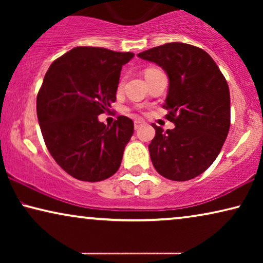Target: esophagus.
<instances>
[{"label":"esophagus","instance_id":"esophagus-1","mask_svg":"<svg viewBox=\"0 0 263 263\" xmlns=\"http://www.w3.org/2000/svg\"><path fill=\"white\" fill-rule=\"evenodd\" d=\"M143 125V122L142 121H135L134 122V128L138 130V129H140Z\"/></svg>","mask_w":263,"mask_h":263}]
</instances>
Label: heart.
Here are the masks:
<instances>
[{
	"instance_id": "b5f03b06",
	"label": "heart",
	"mask_w": 263,
	"mask_h": 263,
	"mask_svg": "<svg viewBox=\"0 0 263 263\" xmlns=\"http://www.w3.org/2000/svg\"><path fill=\"white\" fill-rule=\"evenodd\" d=\"M153 70H156V68H149V69H147V70H146V74H147V73H149V71H153ZM121 86H122V82L120 84V87H121Z\"/></svg>"
}]
</instances>
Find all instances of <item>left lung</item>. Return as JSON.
<instances>
[{
    "mask_svg": "<svg viewBox=\"0 0 263 263\" xmlns=\"http://www.w3.org/2000/svg\"><path fill=\"white\" fill-rule=\"evenodd\" d=\"M168 77L164 109L175 124L156 136L149 156L156 170L171 181H188L207 170L220 153L230 129V91L213 59L202 49L167 43L138 53Z\"/></svg>",
    "mask_w": 263,
    "mask_h": 263,
    "instance_id": "obj_1",
    "label": "left lung"
}]
</instances>
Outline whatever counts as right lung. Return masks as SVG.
<instances>
[{
	"mask_svg": "<svg viewBox=\"0 0 263 263\" xmlns=\"http://www.w3.org/2000/svg\"><path fill=\"white\" fill-rule=\"evenodd\" d=\"M134 53L78 46L53 61L37 96V116L50 154L67 174L99 182L116 174L134 133L130 118L109 127L98 116L116 100L122 66Z\"/></svg>",
	"mask_w": 263,
	"mask_h": 263,
	"instance_id": "obj_1",
	"label": "right lung"
}]
</instances>
